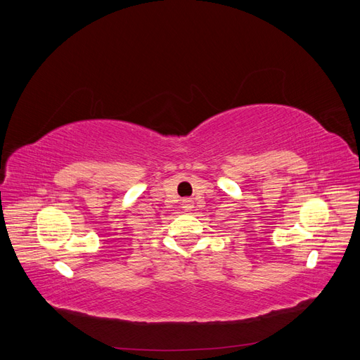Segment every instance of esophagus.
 <instances>
[{"mask_svg": "<svg viewBox=\"0 0 360 360\" xmlns=\"http://www.w3.org/2000/svg\"><path fill=\"white\" fill-rule=\"evenodd\" d=\"M181 202H183V204H181L183 210L189 212V210H192V209H193V201H192V198H183V201H181Z\"/></svg>", "mask_w": 360, "mask_h": 360, "instance_id": "obj_1", "label": "esophagus"}]
</instances>
